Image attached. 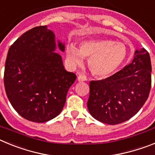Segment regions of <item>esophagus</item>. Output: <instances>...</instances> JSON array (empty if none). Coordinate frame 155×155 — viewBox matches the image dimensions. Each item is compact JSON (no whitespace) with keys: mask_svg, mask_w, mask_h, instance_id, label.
<instances>
[{"mask_svg":"<svg viewBox=\"0 0 155 155\" xmlns=\"http://www.w3.org/2000/svg\"><path fill=\"white\" fill-rule=\"evenodd\" d=\"M78 81L80 82L84 81H87V78H86V77L83 76V75H79V76L78 77Z\"/></svg>","mask_w":155,"mask_h":155,"instance_id":"esophagus-1","label":"esophagus"}]
</instances>
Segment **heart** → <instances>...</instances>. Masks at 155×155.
<instances>
[{
    "mask_svg": "<svg viewBox=\"0 0 155 155\" xmlns=\"http://www.w3.org/2000/svg\"><path fill=\"white\" fill-rule=\"evenodd\" d=\"M127 53L123 42L105 38L83 41L79 49L71 44L67 50V57L72 65H81L84 58H88L90 71L99 78H106L117 71L127 59Z\"/></svg>",
    "mask_w": 155,
    "mask_h": 155,
    "instance_id": "obj_1",
    "label": "heart"
}]
</instances>
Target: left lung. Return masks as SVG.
Listing matches in <instances>:
<instances>
[{
  "label": "left lung",
  "instance_id": "8db88e82",
  "mask_svg": "<svg viewBox=\"0 0 155 155\" xmlns=\"http://www.w3.org/2000/svg\"><path fill=\"white\" fill-rule=\"evenodd\" d=\"M151 64L144 48L133 61L107 78L90 81L87 109L95 120L116 125L136 115L147 101L151 87Z\"/></svg>",
  "mask_w": 155,
  "mask_h": 155
}]
</instances>
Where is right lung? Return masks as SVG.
<instances>
[{
    "label": "right lung",
    "instance_id": "obj_1",
    "mask_svg": "<svg viewBox=\"0 0 155 155\" xmlns=\"http://www.w3.org/2000/svg\"><path fill=\"white\" fill-rule=\"evenodd\" d=\"M64 51V44L58 41ZM55 35L46 25L25 31L10 46L4 74L5 91L23 118L45 123L62 111L76 74L64 69Z\"/></svg>",
    "mask_w": 155,
    "mask_h": 155
}]
</instances>
